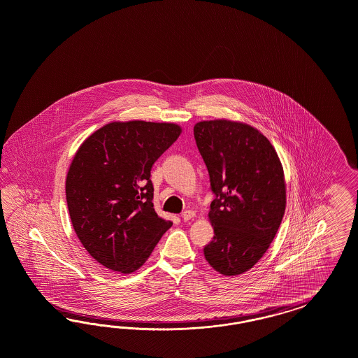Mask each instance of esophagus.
<instances>
[{"mask_svg":"<svg viewBox=\"0 0 358 358\" xmlns=\"http://www.w3.org/2000/svg\"><path fill=\"white\" fill-rule=\"evenodd\" d=\"M194 211H192V210H186V211H184V213L181 214V217H182V220H184V222H187V220H190L192 217H194Z\"/></svg>","mask_w":358,"mask_h":358,"instance_id":"34e87169","label":"esophagus"}]
</instances>
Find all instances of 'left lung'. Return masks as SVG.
<instances>
[{"label": "left lung", "instance_id": "left-lung-1", "mask_svg": "<svg viewBox=\"0 0 358 358\" xmlns=\"http://www.w3.org/2000/svg\"><path fill=\"white\" fill-rule=\"evenodd\" d=\"M194 138L215 194L208 211L214 238L205 257L223 275L243 274L271 247L285 214L280 157L266 136L241 122H198Z\"/></svg>", "mask_w": 358, "mask_h": 358}]
</instances>
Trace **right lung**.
<instances>
[{
	"mask_svg": "<svg viewBox=\"0 0 358 358\" xmlns=\"http://www.w3.org/2000/svg\"><path fill=\"white\" fill-rule=\"evenodd\" d=\"M174 123L111 122L77 150L65 180L69 217L87 253L130 274L172 227L153 208L152 165L181 134Z\"/></svg>",
	"mask_w": 358,
	"mask_h": 358,
	"instance_id": "1",
	"label": "right lung"
}]
</instances>
